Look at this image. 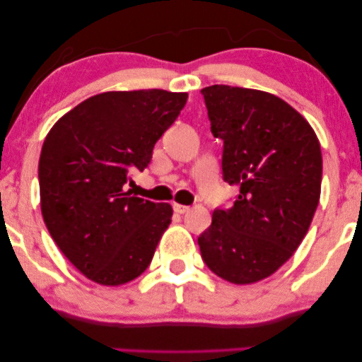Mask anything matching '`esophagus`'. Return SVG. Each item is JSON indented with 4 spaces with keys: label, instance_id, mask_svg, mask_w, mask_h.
<instances>
[{
    "label": "esophagus",
    "instance_id": "obj_1",
    "mask_svg": "<svg viewBox=\"0 0 362 362\" xmlns=\"http://www.w3.org/2000/svg\"><path fill=\"white\" fill-rule=\"evenodd\" d=\"M173 210L177 213V215H185L189 210H191V206L187 205H181V204H173Z\"/></svg>",
    "mask_w": 362,
    "mask_h": 362
}]
</instances>
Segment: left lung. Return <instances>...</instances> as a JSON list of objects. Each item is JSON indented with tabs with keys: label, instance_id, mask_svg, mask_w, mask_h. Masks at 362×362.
<instances>
[{
	"label": "left lung",
	"instance_id": "obj_1",
	"mask_svg": "<svg viewBox=\"0 0 362 362\" xmlns=\"http://www.w3.org/2000/svg\"><path fill=\"white\" fill-rule=\"evenodd\" d=\"M211 134L223 141V180L239 187L199 235L205 264L233 284L266 279L292 257L321 197L317 136L274 94L213 85L202 90Z\"/></svg>",
	"mask_w": 362,
	"mask_h": 362
}]
</instances>
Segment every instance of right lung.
<instances>
[{"instance_id":"obj_1","label":"right lung","mask_w":362,"mask_h":362,"mask_svg":"<svg viewBox=\"0 0 362 362\" xmlns=\"http://www.w3.org/2000/svg\"><path fill=\"white\" fill-rule=\"evenodd\" d=\"M187 93L109 91L83 100L47 133L38 163L41 213L61 252L100 286H122L151 264L171 223L170 204L125 191L132 173L186 105Z\"/></svg>"}]
</instances>
